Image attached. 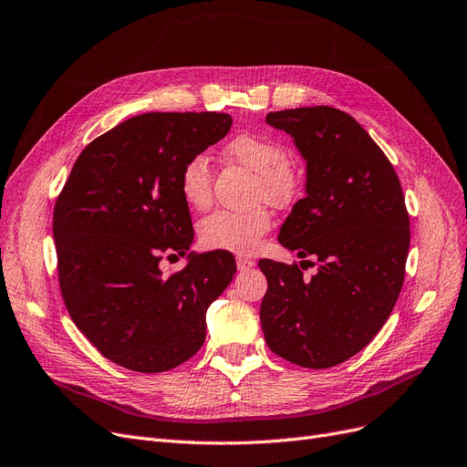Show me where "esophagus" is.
Wrapping results in <instances>:
<instances>
[{
  "mask_svg": "<svg viewBox=\"0 0 467 467\" xmlns=\"http://www.w3.org/2000/svg\"><path fill=\"white\" fill-rule=\"evenodd\" d=\"M255 264L250 260V257H244V255H236V267L238 271H248L252 269Z\"/></svg>",
  "mask_w": 467,
  "mask_h": 467,
  "instance_id": "1",
  "label": "esophagus"
}]
</instances>
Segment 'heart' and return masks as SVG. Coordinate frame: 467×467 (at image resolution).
Returning a JSON list of instances; mask_svg holds the SVG:
<instances>
[{
	"mask_svg": "<svg viewBox=\"0 0 467 467\" xmlns=\"http://www.w3.org/2000/svg\"><path fill=\"white\" fill-rule=\"evenodd\" d=\"M223 155L255 172L254 198L273 205H286L298 192V175L290 165L288 150L275 138L244 132L224 144ZM179 190L186 205L205 210L212 203V169L205 155L188 158L179 172ZM271 229L265 207L250 212H215L200 223V240L207 248L246 254L257 248Z\"/></svg>",
	"mask_w": 467,
	"mask_h": 467,
	"instance_id": "obj_1",
	"label": "heart"
}]
</instances>
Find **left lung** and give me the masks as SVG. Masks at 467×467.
<instances>
[{"label": "left lung", "instance_id": "1", "mask_svg": "<svg viewBox=\"0 0 467 467\" xmlns=\"http://www.w3.org/2000/svg\"><path fill=\"white\" fill-rule=\"evenodd\" d=\"M265 123L295 138L306 160V198L292 207L279 243L314 257L317 273L307 279L296 264L260 260L262 329L277 356L327 369L366 348L399 300L410 250L402 186L348 113L296 108L271 111Z\"/></svg>", "mask_w": 467, "mask_h": 467}]
</instances>
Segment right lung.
Segmentation results:
<instances>
[{
    "instance_id": "obj_1",
    "label": "right lung",
    "mask_w": 467,
    "mask_h": 467,
    "mask_svg": "<svg viewBox=\"0 0 467 467\" xmlns=\"http://www.w3.org/2000/svg\"><path fill=\"white\" fill-rule=\"evenodd\" d=\"M227 113H142L82 150L54 210L59 286L78 331L113 364L161 373L205 340V312L229 286V252L188 254L194 231L179 190L184 161L231 130Z\"/></svg>"
}]
</instances>
